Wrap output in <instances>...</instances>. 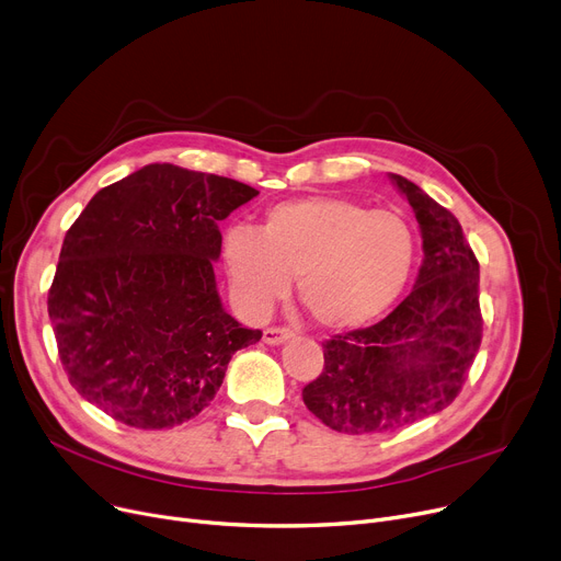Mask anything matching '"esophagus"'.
I'll return each mask as SVG.
<instances>
[{"mask_svg":"<svg viewBox=\"0 0 561 561\" xmlns=\"http://www.w3.org/2000/svg\"><path fill=\"white\" fill-rule=\"evenodd\" d=\"M293 336V332L288 328H268L263 330V341L268 345H279L284 341H288Z\"/></svg>","mask_w":561,"mask_h":561,"instance_id":"esophagus-1","label":"esophagus"}]
</instances>
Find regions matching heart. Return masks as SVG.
I'll use <instances>...</instances> for the list:
<instances>
[{
	"label": "heart",
	"instance_id": "obj_1",
	"mask_svg": "<svg viewBox=\"0 0 561 561\" xmlns=\"http://www.w3.org/2000/svg\"><path fill=\"white\" fill-rule=\"evenodd\" d=\"M220 252L245 313H268L298 277L300 300L318 325L355 330L402 296L414 273L416 236L396 211L318 195L273 206L256 231L229 227Z\"/></svg>",
	"mask_w": 561,
	"mask_h": 561
}]
</instances>
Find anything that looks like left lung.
<instances>
[{
  "instance_id": "8db88e82",
  "label": "left lung",
  "mask_w": 561,
  "mask_h": 561,
  "mask_svg": "<svg viewBox=\"0 0 561 561\" xmlns=\"http://www.w3.org/2000/svg\"><path fill=\"white\" fill-rule=\"evenodd\" d=\"M423 236L414 290L364 330L322 343L325 368L302 389L311 414L343 434H381L444 411L482 343L480 263L459 220L414 182L391 174Z\"/></svg>"
}]
</instances>
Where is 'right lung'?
<instances>
[{"instance_id": "obj_1", "label": "right lung", "mask_w": 561, "mask_h": 561, "mask_svg": "<svg viewBox=\"0 0 561 561\" xmlns=\"http://www.w3.org/2000/svg\"><path fill=\"white\" fill-rule=\"evenodd\" d=\"M259 191L150 163L85 204L47 296L70 385L111 419L170 430L216 398L236 350L261 339L220 302L218 222Z\"/></svg>"}]
</instances>
